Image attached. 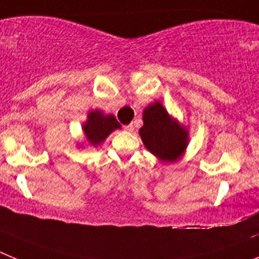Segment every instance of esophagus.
<instances>
[{"mask_svg":"<svg viewBox=\"0 0 259 259\" xmlns=\"http://www.w3.org/2000/svg\"><path fill=\"white\" fill-rule=\"evenodd\" d=\"M124 129L126 130V132H133V130H134V126H133V124H129V125H125L124 126Z\"/></svg>","mask_w":259,"mask_h":259,"instance_id":"1","label":"esophagus"}]
</instances>
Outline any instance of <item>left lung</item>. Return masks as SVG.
I'll list each match as a JSON object with an SVG mask.
<instances>
[{
  "mask_svg": "<svg viewBox=\"0 0 259 259\" xmlns=\"http://www.w3.org/2000/svg\"><path fill=\"white\" fill-rule=\"evenodd\" d=\"M139 135L147 150L165 162L177 161L188 144V130L171 117L160 102L144 108Z\"/></svg>",
  "mask_w": 259,
  "mask_h": 259,
  "instance_id": "left-lung-1",
  "label": "left lung"
}]
</instances>
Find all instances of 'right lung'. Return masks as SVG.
<instances>
[{
    "label": "right lung",
    "mask_w": 259,
    "mask_h": 259,
    "mask_svg": "<svg viewBox=\"0 0 259 259\" xmlns=\"http://www.w3.org/2000/svg\"><path fill=\"white\" fill-rule=\"evenodd\" d=\"M121 125L113 115H103L102 111L95 109L88 115V120L83 122L82 130L89 144L97 147L103 143L106 138Z\"/></svg>",
    "instance_id": "add662e5"
}]
</instances>
